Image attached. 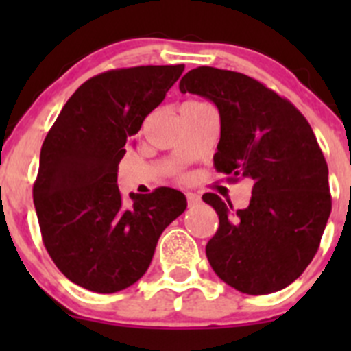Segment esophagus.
Segmentation results:
<instances>
[{"label": "esophagus", "mask_w": 351, "mask_h": 351, "mask_svg": "<svg viewBox=\"0 0 351 351\" xmlns=\"http://www.w3.org/2000/svg\"><path fill=\"white\" fill-rule=\"evenodd\" d=\"M186 202H189V207H193V205L200 204V197L197 193H186Z\"/></svg>", "instance_id": "obj_1"}]
</instances>
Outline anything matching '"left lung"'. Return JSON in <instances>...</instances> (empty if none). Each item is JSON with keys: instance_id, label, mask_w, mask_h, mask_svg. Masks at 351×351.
Returning a JSON list of instances; mask_svg holds the SVG:
<instances>
[{"instance_id": "8db88e82", "label": "left lung", "mask_w": 351, "mask_h": 351, "mask_svg": "<svg viewBox=\"0 0 351 351\" xmlns=\"http://www.w3.org/2000/svg\"><path fill=\"white\" fill-rule=\"evenodd\" d=\"M180 91L219 110L215 169L231 182H253L250 205L239 210L215 193L202 197L219 215L205 246L208 263L243 293L285 289L313 261L331 214L328 165L309 122L289 100L236 71L197 67L182 77Z\"/></svg>"}]
</instances>
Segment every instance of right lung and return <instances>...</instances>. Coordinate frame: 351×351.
I'll return each instance as SVG.
<instances>
[{"mask_svg": "<svg viewBox=\"0 0 351 351\" xmlns=\"http://www.w3.org/2000/svg\"><path fill=\"white\" fill-rule=\"evenodd\" d=\"M183 69L137 66L90 77L49 130L34 205L45 250L73 284L98 293L136 284L161 232L185 212L178 190L161 186L125 202L117 186L125 147Z\"/></svg>", "mask_w": 351, "mask_h": 351, "instance_id": "add662e5", "label": "right lung"}]
</instances>
